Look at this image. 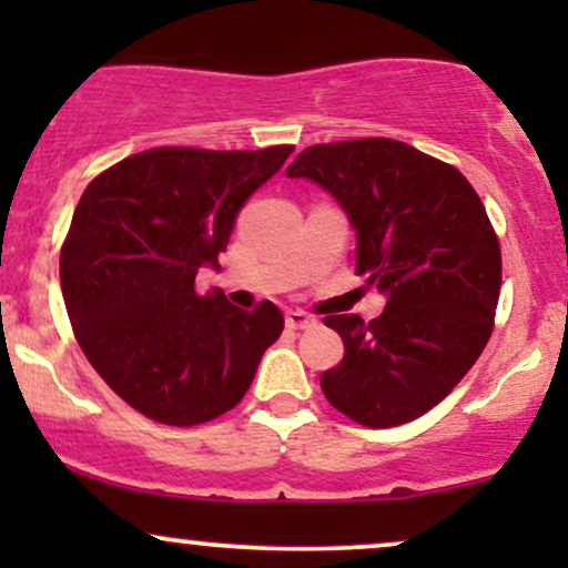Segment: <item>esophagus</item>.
<instances>
[{"label":"esophagus","instance_id":"obj_1","mask_svg":"<svg viewBox=\"0 0 568 568\" xmlns=\"http://www.w3.org/2000/svg\"><path fill=\"white\" fill-rule=\"evenodd\" d=\"M285 325L293 331H304V328H312L315 325V317L306 315L302 310H291L288 315H285Z\"/></svg>","mask_w":568,"mask_h":568}]
</instances>
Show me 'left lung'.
Instances as JSON below:
<instances>
[{
    "label": "left lung",
    "mask_w": 568,
    "mask_h": 568,
    "mask_svg": "<svg viewBox=\"0 0 568 568\" xmlns=\"http://www.w3.org/2000/svg\"><path fill=\"white\" fill-rule=\"evenodd\" d=\"M285 173L334 194L357 232L355 272L387 296L371 323L323 321L344 342L323 395L363 427L419 419L494 331L501 251L484 202L454 165L395 139L315 143Z\"/></svg>",
    "instance_id": "left-lung-1"
}]
</instances>
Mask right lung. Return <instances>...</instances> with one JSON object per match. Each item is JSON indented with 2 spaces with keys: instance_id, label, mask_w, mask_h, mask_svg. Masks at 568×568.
<instances>
[{
  "instance_id": "obj_1",
  "label": "right lung",
  "mask_w": 568,
  "mask_h": 568,
  "mask_svg": "<svg viewBox=\"0 0 568 568\" xmlns=\"http://www.w3.org/2000/svg\"><path fill=\"white\" fill-rule=\"evenodd\" d=\"M293 146L213 152L158 146L90 181L61 247V291L77 342L130 408L194 427L243 400L283 312H245L221 291L200 296L234 216Z\"/></svg>"
}]
</instances>
